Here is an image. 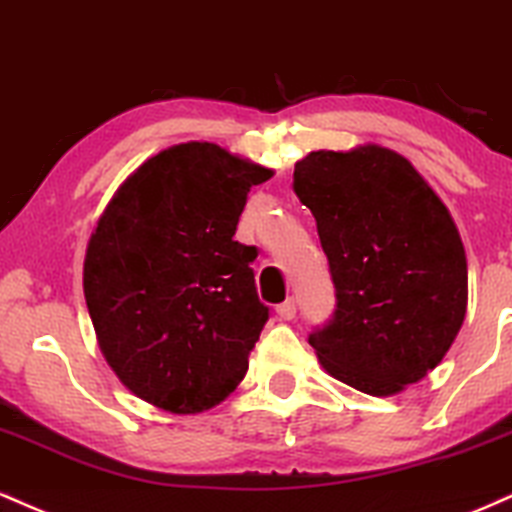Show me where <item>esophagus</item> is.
Here are the masks:
<instances>
[{
	"instance_id": "esophagus-1",
	"label": "esophagus",
	"mask_w": 512,
	"mask_h": 512,
	"mask_svg": "<svg viewBox=\"0 0 512 512\" xmlns=\"http://www.w3.org/2000/svg\"><path fill=\"white\" fill-rule=\"evenodd\" d=\"M278 316L282 318V321H292V318L297 316V302H294V299H287V302H282L278 306Z\"/></svg>"
}]
</instances>
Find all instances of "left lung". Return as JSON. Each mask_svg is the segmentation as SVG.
<instances>
[{
	"mask_svg": "<svg viewBox=\"0 0 512 512\" xmlns=\"http://www.w3.org/2000/svg\"><path fill=\"white\" fill-rule=\"evenodd\" d=\"M314 213L335 311L309 345L330 376L393 395L441 364L465 321V246L431 186L395 150H314L294 165Z\"/></svg>",
	"mask_w": 512,
	"mask_h": 512,
	"instance_id": "1",
	"label": "left lung"
}]
</instances>
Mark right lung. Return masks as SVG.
Masks as SVG:
<instances>
[{
	"mask_svg": "<svg viewBox=\"0 0 512 512\" xmlns=\"http://www.w3.org/2000/svg\"><path fill=\"white\" fill-rule=\"evenodd\" d=\"M273 172L215 143H179L119 186L83 263L107 364L136 398L172 414L220 405L268 321L256 246L234 242L251 186Z\"/></svg>",
	"mask_w": 512,
	"mask_h": 512,
	"instance_id": "right-lung-1",
	"label": "right lung"
}]
</instances>
